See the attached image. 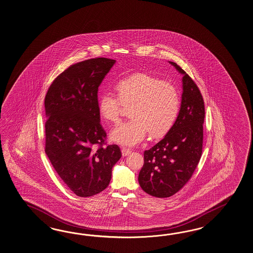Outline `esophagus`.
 Segmentation results:
<instances>
[{"instance_id":"obj_1","label":"esophagus","mask_w":253,"mask_h":253,"mask_svg":"<svg viewBox=\"0 0 253 253\" xmlns=\"http://www.w3.org/2000/svg\"><path fill=\"white\" fill-rule=\"evenodd\" d=\"M121 151H122V155L123 156L129 155L130 153H131V149L125 148V147L121 149Z\"/></svg>"}]
</instances>
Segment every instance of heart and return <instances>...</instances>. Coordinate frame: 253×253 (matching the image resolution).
Masks as SVG:
<instances>
[{"instance_id": "b5f03b06", "label": "heart", "mask_w": 253, "mask_h": 253, "mask_svg": "<svg viewBox=\"0 0 253 253\" xmlns=\"http://www.w3.org/2000/svg\"><path fill=\"white\" fill-rule=\"evenodd\" d=\"M117 99L107 92L98 98V113L104 121H119L121 104H131V119L112 130L114 142L134 146L149 133L151 138L166 136L173 127L181 108V98L174 85L144 72L121 79L114 86Z\"/></svg>"}]
</instances>
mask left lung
<instances>
[{
	"label": "left lung",
	"mask_w": 253,
	"mask_h": 253,
	"mask_svg": "<svg viewBox=\"0 0 253 253\" xmlns=\"http://www.w3.org/2000/svg\"><path fill=\"white\" fill-rule=\"evenodd\" d=\"M169 62L182 74L180 113L168 134L144 152V165L138 175L143 191L159 198L175 195L185 185L203 150L205 104L201 92L180 66Z\"/></svg>",
	"instance_id": "left-lung-1"
}]
</instances>
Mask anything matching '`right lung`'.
Returning <instances> with one entry per match:
<instances>
[{"instance_id":"obj_1","label":"right lung","mask_w":253,"mask_h":253,"mask_svg":"<svg viewBox=\"0 0 253 253\" xmlns=\"http://www.w3.org/2000/svg\"><path fill=\"white\" fill-rule=\"evenodd\" d=\"M116 63L96 58L70 66L53 81L45 97V154L61 180L81 197L108 186L121 158L117 145H103L98 87Z\"/></svg>"}]
</instances>
